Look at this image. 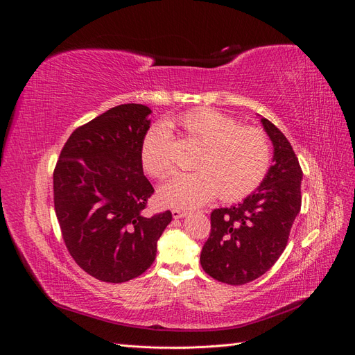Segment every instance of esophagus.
<instances>
[{
	"label": "esophagus",
	"instance_id": "obj_1",
	"mask_svg": "<svg viewBox=\"0 0 355 355\" xmlns=\"http://www.w3.org/2000/svg\"><path fill=\"white\" fill-rule=\"evenodd\" d=\"M171 214H173V218H175V219H182V218H185V216H187L188 211L175 209V210H171Z\"/></svg>",
	"mask_w": 355,
	"mask_h": 355
}]
</instances>
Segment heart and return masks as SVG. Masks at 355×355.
Masks as SVG:
<instances>
[{"label":"heart","mask_w":355,"mask_h":355,"mask_svg":"<svg viewBox=\"0 0 355 355\" xmlns=\"http://www.w3.org/2000/svg\"><path fill=\"white\" fill-rule=\"evenodd\" d=\"M188 136L204 145L197 171L178 173L159 188V198L176 209L198 207L220 192L227 201L250 194L263 180L271 163L266 135L253 127H241L234 118L201 108L180 118ZM173 133L164 124L149 130L142 142L141 159L149 175L164 178L173 170Z\"/></svg>","instance_id":"b5f03b06"}]
</instances>
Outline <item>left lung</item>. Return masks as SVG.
Masks as SVG:
<instances>
[{"mask_svg":"<svg viewBox=\"0 0 355 355\" xmlns=\"http://www.w3.org/2000/svg\"><path fill=\"white\" fill-rule=\"evenodd\" d=\"M261 123L272 142L274 164L243 201L211 211L210 237L200 256L204 271L232 286L256 280L277 262L302 202V170L292 145L266 118Z\"/></svg>","mask_w":355,"mask_h":355,"instance_id":"8db88e82","label":"left lung"}]
</instances>
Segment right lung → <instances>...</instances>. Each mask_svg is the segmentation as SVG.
Instances as JSON below:
<instances>
[{"label": "right lung", "instance_id": "obj_1", "mask_svg": "<svg viewBox=\"0 0 355 355\" xmlns=\"http://www.w3.org/2000/svg\"><path fill=\"white\" fill-rule=\"evenodd\" d=\"M153 111L141 103L111 108L78 127L53 173L55 210L73 261L92 277L124 283L153 265L170 210L144 214L154 188L141 148Z\"/></svg>", "mask_w": 355, "mask_h": 355}]
</instances>
